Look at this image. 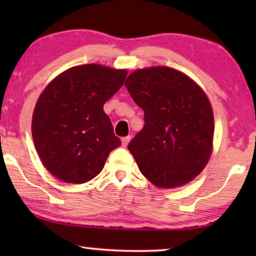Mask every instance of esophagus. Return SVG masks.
I'll use <instances>...</instances> for the list:
<instances>
[{
	"label": "esophagus",
	"mask_w": 256,
	"mask_h": 256,
	"mask_svg": "<svg viewBox=\"0 0 256 256\" xmlns=\"http://www.w3.org/2000/svg\"><path fill=\"white\" fill-rule=\"evenodd\" d=\"M131 140V137L130 136H126V137H122V146H126L128 144V142H130Z\"/></svg>",
	"instance_id": "34e87169"
}]
</instances>
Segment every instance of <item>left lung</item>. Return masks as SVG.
Returning <instances> with one entry per match:
<instances>
[{"label": "left lung", "mask_w": 256, "mask_h": 256, "mask_svg": "<svg viewBox=\"0 0 256 256\" xmlns=\"http://www.w3.org/2000/svg\"><path fill=\"white\" fill-rule=\"evenodd\" d=\"M125 86L144 112V126L128 146L140 171L158 188L189 183L212 152L214 118L206 94L168 67L137 70Z\"/></svg>", "instance_id": "obj_1"}]
</instances>
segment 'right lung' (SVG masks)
<instances>
[{
  "label": "right lung",
  "instance_id": "add662e5",
  "mask_svg": "<svg viewBox=\"0 0 256 256\" xmlns=\"http://www.w3.org/2000/svg\"><path fill=\"white\" fill-rule=\"evenodd\" d=\"M125 70L82 64L61 73L38 98L32 137L46 168L66 183L82 184L104 170L122 144L104 104L124 84Z\"/></svg>",
  "mask_w": 256,
  "mask_h": 256
}]
</instances>
